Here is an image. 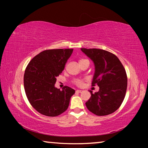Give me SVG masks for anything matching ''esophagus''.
Here are the masks:
<instances>
[{
  "label": "esophagus",
  "mask_w": 148,
  "mask_h": 148,
  "mask_svg": "<svg viewBox=\"0 0 148 148\" xmlns=\"http://www.w3.org/2000/svg\"><path fill=\"white\" fill-rule=\"evenodd\" d=\"M82 91V90H79V89H78V90H76V92H81Z\"/></svg>",
  "instance_id": "obj_1"
}]
</instances>
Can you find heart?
<instances>
[{"label": "heart", "instance_id": "1", "mask_svg": "<svg viewBox=\"0 0 148 148\" xmlns=\"http://www.w3.org/2000/svg\"><path fill=\"white\" fill-rule=\"evenodd\" d=\"M82 60H83V59H82ZM82 60H80V61H82ZM75 83H76L77 85V86H82V84H83L81 80H76V81H75Z\"/></svg>", "mask_w": 148, "mask_h": 148}]
</instances>
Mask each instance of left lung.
I'll return each mask as SVG.
<instances>
[{
    "mask_svg": "<svg viewBox=\"0 0 148 148\" xmlns=\"http://www.w3.org/2000/svg\"><path fill=\"white\" fill-rule=\"evenodd\" d=\"M93 62L95 73L92 86L97 84L99 91L86 102L90 112L97 116H106L119 108L123 101L127 77L123 66L114 54L101 49L81 48Z\"/></svg>",
    "mask_w": 148,
    "mask_h": 148,
    "instance_id": "left-lung-1",
    "label": "left lung"
}]
</instances>
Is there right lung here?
<instances>
[{"instance_id": "right-lung-1", "label": "right lung", "mask_w": 148, "mask_h": 148, "mask_svg": "<svg viewBox=\"0 0 148 148\" xmlns=\"http://www.w3.org/2000/svg\"><path fill=\"white\" fill-rule=\"evenodd\" d=\"M73 49L45 50L35 56L27 65L24 74V87L32 107L42 115L56 117L68 108L75 90L55 86L56 77L64 70Z\"/></svg>"}]
</instances>
